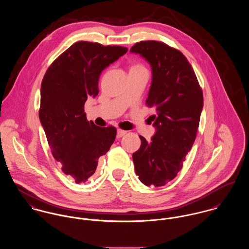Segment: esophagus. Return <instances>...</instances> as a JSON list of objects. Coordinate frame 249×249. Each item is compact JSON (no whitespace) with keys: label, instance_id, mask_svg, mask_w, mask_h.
Wrapping results in <instances>:
<instances>
[{"label":"esophagus","instance_id":"obj_1","mask_svg":"<svg viewBox=\"0 0 249 249\" xmlns=\"http://www.w3.org/2000/svg\"><path fill=\"white\" fill-rule=\"evenodd\" d=\"M127 133V131L123 130V129H118L117 130V138H121L123 136H124Z\"/></svg>","mask_w":249,"mask_h":249}]
</instances>
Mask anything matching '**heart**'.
<instances>
[{"instance_id": "obj_1", "label": "heart", "mask_w": 249, "mask_h": 249, "mask_svg": "<svg viewBox=\"0 0 249 249\" xmlns=\"http://www.w3.org/2000/svg\"><path fill=\"white\" fill-rule=\"evenodd\" d=\"M131 69H144L143 67H142V65H140V64H136V65H133L132 67H131ZM130 69V70H131Z\"/></svg>"}]
</instances>
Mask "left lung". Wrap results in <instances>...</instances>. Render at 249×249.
<instances>
[{
  "label": "left lung",
  "mask_w": 249,
  "mask_h": 249,
  "mask_svg": "<svg viewBox=\"0 0 249 249\" xmlns=\"http://www.w3.org/2000/svg\"><path fill=\"white\" fill-rule=\"evenodd\" d=\"M151 67L152 80L145 104L152 115L155 134L142 136L133 153L135 172L146 186L160 187L178 176L196 140L203 107V94L193 67L177 49L159 41L136 43L130 50Z\"/></svg>",
  "instance_id": "left-lung-1"
}]
</instances>
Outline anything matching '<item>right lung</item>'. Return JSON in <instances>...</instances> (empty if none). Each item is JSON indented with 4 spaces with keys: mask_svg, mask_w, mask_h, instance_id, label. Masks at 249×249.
<instances>
[{
    "mask_svg": "<svg viewBox=\"0 0 249 249\" xmlns=\"http://www.w3.org/2000/svg\"><path fill=\"white\" fill-rule=\"evenodd\" d=\"M126 52L125 47L79 41L61 53L43 77L39 119L53 156L75 183L95 174L99 158L115 141L116 128L88 122L84 104L99 94L101 72Z\"/></svg>",
    "mask_w": 249,
    "mask_h": 249,
    "instance_id": "1",
    "label": "right lung"
}]
</instances>
